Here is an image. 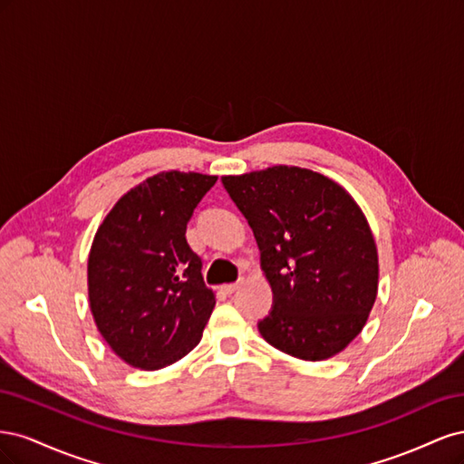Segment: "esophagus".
<instances>
[{"mask_svg": "<svg viewBox=\"0 0 464 464\" xmlns=\"http://www.w3.org/2000/svg\"><path fill=\"white\" fill-rule=\"evenodd\" d=\"M242 286V283H232V285H224L222 286V290L224 292H227V294H234L237 288H240Z\"/></svg>", "mask_w": 464, "mask_h": 464, "instance_id": "34e87169", "label": "esophagus"}]
</instances>
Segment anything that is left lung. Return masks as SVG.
<instances>
[{
	"label": "left lung",
	"mask_w": 464,
	"mask_h": 464,
	"mask_svg": "<svg viewBox=\"0 0 464 464\" xmlns=\"http://www.w3.org/2000/svg\"><path fill=\"white\" fill-rule=\"evenodd\" d=\"M247 218L273 288L259 321L280 353L321 362L353 343L377 296L379 263L370 224L343 186L298 166L222 176Z\"/></svg>",
	"instance_id": "obj_1"
}]
</instances>
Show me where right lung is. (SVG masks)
<instances>
[{
    "label": "right lung",
    "instance_id": "add662e5",
    "mask_svg": "<svg viewBox=\"0 0 464 464\" xmlns=\"http://www.w3.org/2000/svg\"><path fill=\"white\" fill-rule=\"evenodd\" d=\"M215 181L178 170L150 176L121 195L94 234L91 312L108 346L133 368H166L201 341L215 292L186 228Z\"/></svg>",
    "mask_w": 464,
    "mask_h": 464
}]
</instances>
